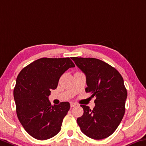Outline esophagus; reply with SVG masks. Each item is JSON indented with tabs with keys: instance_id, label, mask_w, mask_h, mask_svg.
Wrapping results in <instances>:
<instances>
[{
	"instance_id": "34e87169",
	"label": "esophagus",
	"mask_w": 146,
	"mask_h": 146,
	"mask_svg": "<svg viewBox=\"0 0 146 146\" xmlns=\"http://www.w3.org/2000/svg\"><path fill=\"white\" fill-rule=\"evenodd\" d=\"M76 105H77V104L75 103H73V102L70 103V106H71V108H72V107H74V106H75Z\"/></svg>"
}]
</instances>
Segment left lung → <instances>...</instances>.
Returning a JSON list of instances; mask_svg holds the SVG:
<instances>
[{
  "instance_id": "1",
  "label": "left lung",
  "mask_w": 146,
  "mask_h": 146,
  "mask_svg": "<svg viewBox=\"0 0 146 146\" xmlns=\"http://www.w3.org/2000/svg\"><path fill=\"white\" fill-rule=\"evenodd\" d=\"M86 75V93L96 97V106H80L84 114L77 118L80 130L88 137L101 140L116 130L125 114L127 92L122 76L114 68L94 58L72 57Z\"/></svg>"
}]
</instances>
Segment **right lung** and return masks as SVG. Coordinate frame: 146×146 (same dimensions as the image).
Masks as SVG:
<instances>
[{"instance_id": "add662e5", "label": "right lung", "mask_w": 146, "mask_h": 146, "mask_svg": "<svg viewBox=\"0 0 146 146\" xmlns=\"http://www.w3.org/2000/svg\"><path fill=\"white\" fill-rule=\"evenodd\" d=\"M75 66L69 58H42L18 75L13 90L16 112L25 130L33 138L47 140L60 131L70 105L62 102L52 106L48 96L50 90L57 88L62 74Z\"/></svg>"}]
</instances>
